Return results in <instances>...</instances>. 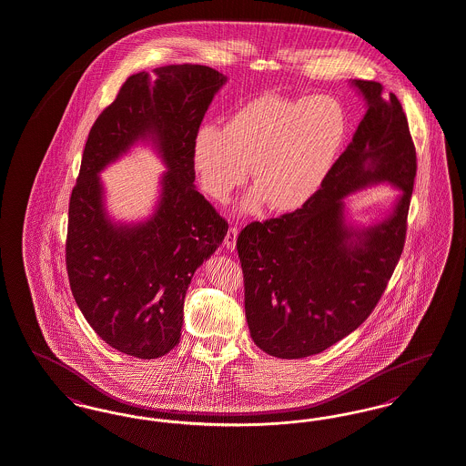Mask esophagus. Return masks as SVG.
Returning <instances> with one entry per match:
<instances>
[{
  "instance_id": "obj_1",
  "label": "esophagus",
  "mask_w": 466,
  "mask_h": 466,
  "mask_svg": "<svg viewBox=\"0 0 466 466\" xmlns=\"http://www.w3.org/2000/svg\"><path fill=\"white\" fill-rule=\"evenodd\" d=\"M238 234H239L238 227H230V228L227 230V236H225V246H227V249H228V251H234V249H236Z\"/></svg>"
}]
</instances>
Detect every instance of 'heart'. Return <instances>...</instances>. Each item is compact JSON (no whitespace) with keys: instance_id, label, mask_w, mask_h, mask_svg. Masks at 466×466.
<instances>
[{"instance_id":"1","label":"heart","mask_w":466,"mask_h":466,"mask_svg":"<svg viewBox=\"0 0 466 466\" xmlns=\"http://www.w3.org/2000/svg\"><path fill=\"white\" fill-rule=\"evenodd\" d=\"M349 135L343 104L328 94H263L192 142V167L206 194L225 203L248 177L255 188L242 209L265 205L291 213L310 203L328 180Z\"/></svg>"}]
</instances>
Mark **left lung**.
Wrapping results in <instances>:
<instances>
[{
    "label": "left lung",
    "instance_id": "1",
    "mask_svg": "<svg viewBox=\"0 0 466 466\" xmlns=\"http://www.w3.org/2000/svg\"><path fill=\"white\" fill-rule=\"evenodd\" d=\"M366 114L316 198L246 225L238 238L253 341L279 359L320 354L355 331L381 299L406 239L416 150L400 102L352 79ZM389 183L401 194L376 223L348 220L344 198Z\"/></svg>",
    "mask_w": 466,
    "mask_h": 466
}]
</instances>
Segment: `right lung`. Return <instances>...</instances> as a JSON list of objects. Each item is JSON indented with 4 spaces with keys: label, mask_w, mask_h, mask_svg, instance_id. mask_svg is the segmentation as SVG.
<instances>
[{
    "label": "right lung",
    "mask_w": 466,
    "mask_h": 466,
    "mask_svg": "<svg viewBox=\"0 0 466 466\" xmlns=\"http://www.w3.org/2000/svg\"><path fill=\"white\" fill-rule=\"evenodd\" d=\"M127 79L95 121L69 203L66 263L71 291L95 333L112 349L157 359L180 341L194 272L220 248L228 225L194 186L192 142L227 76L206 66H165ZM138 143L167 171L153 213L114 221L103 170Z\"/></svg>",
    "instance_id": "right-lung-1"
}]
</instances>
